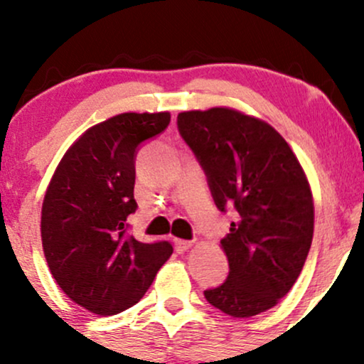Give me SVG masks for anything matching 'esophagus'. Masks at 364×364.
I'll list each match as a JSON object with an SVG mask.
<instances>
[{
	"label": "esophagus",
	"instance_id": "1",
	"mask_svg": "<svg viewBox=\"0 0 364 364\" xmlns=\"http://www.w3.org/2000/svg\"><path fill=\"white\" fill-rule=\"evenodd\" d=\"M191 245H193V242H188V240H179V238H176L174 240V247L178 252H186V250L191 249Z\"/></svg>",
	"mask_w": 364,
	"mask_h": 364
}]
</instances>
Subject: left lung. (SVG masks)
<instances>
[{"label":"left lung","mask_w":364,"mask_h":364,"mask_svg":"<svg viewBox=\"0 0 364 364\" xmlns=\"http://www.w3.org/2000/svg\"><path fill=\"white\" fill-rule=\"evenodd\" d=\"M178 127L218 209L235 205L238 213L221 240L230 274L203 295L233 318L264 313L290 292L313 242L314 202L304 169L273 126L230 107L181 112Z\"/></svg>","instance_id":"obj_1"}]
</instances>
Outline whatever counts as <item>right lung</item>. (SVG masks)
I'll return each instance as SVG.
<instances>
[{"label":"right lung","instance_id":"right-lung-1","mask_svg":"<svg viewBox=\"0 0 364 364\" xmlns=\"http://www.w3.org/2000/svg\"><path fill=\"white\" fill-rule=\"evenodd\" d=\"M169 112L114 115L86 129L65 151L48 185L41 240L63 294L98 316L134 306L173 254L167 242L127 237L136 210L138 145L169 126Z\"/></svg>","mask_w":364,"mask_h":364}]
</instances>
